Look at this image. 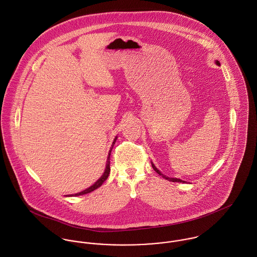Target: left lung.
Wrapping results in <instances>:
<instances>
[{
	"instance_id": "obj_1",
	"label": "left lung",
	"mask_w": 257,
	"mask_h": 257,
	"mask_svg": "<svg viewBox=\"0 0 257 257\" xmlns=\"http://www.w3.org/2000/svg\"><path fill=\"white\" fill-rule=\"evenodd\" d=\"M217 64L219 65V64H220V62H219V61H217ZM151 165H152V168H153V169H154V170H155V171H156V172H157L159 175H161L163 178L167 179L168 181H171V182H184V181H182L181 179H177V178H169V177H166L165 175H163V174H162V173H161V172H160V171H159V170H158V169H157V168L154 166V164H153V163H152Z\"/></svg>"
}]
</instances>
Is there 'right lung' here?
I'll return each mask as SVG.
<instances>
[{"mask_svg":"<svg viewBox=\"0 0 257 257\" xmlns=\"http://www.w3.org/2000/svg\"><path fill=\"white\" fill-rule=\"evenodd\" d=\"M115 141H116V138L113 140V142H112V145H111V147H110V152H109V156H108V159H107V165H106V169H105V172H104V174L101 176V178L99 179V180H97L95 184H93L91 187H89L88 189H86V190H84V191H82V192H80V193H77V194H73V195H70V196H80V195H85V194H88V193H91V192H93L94 190H96V189H98L100 186H102V184L104 183L106 180H107V178H108V176H109V174H110V151H111V149H112V147H113V145H114V143H115Z\"/></svg>","mask_w":257,"mask_h":257,"instance_id":"right-lung-1","label":"right lung"}]
</instances>
